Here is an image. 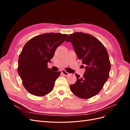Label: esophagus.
<instances>
[{
	"label": "esophagus",
	"mask_w": 130,
	"mask_h": 130,
	"mask_svg": "<svg viewBox=\"0 0 130 130\" xmlns=\"http://www.w3.org/2000/svg\"><path fill=\"white\" fill-rule=\"evenodd\" d=\"M61 73H62L64 75H65V76H67V75H69V73L67 72L66 71H65L64 70H61Z\"/></svg>",
	"instance_id": "1"
}]
</instances>
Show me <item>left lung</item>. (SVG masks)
Returning a JSON list of instances; mask_svg holds the SVG:
<instances>
[{"label": "left lung", "mask_w": 130, "mask_h": 130, "mask_svg": "<svg viewBox=\"0 0 130 130\" xmlns=\"http://www.w3.org/2000/svg\"><path fill=\"white\" fill-rule=\"evenodd\" d=\"M66 42L72 43L86 69L82 77L75 74L77 80L70 85V90L77 97L85 99L96 95L109 77L111 63L107 50L97 38L83 32L70 34Z\"/></svg>", "instance_id": "8db88e82"}]
</instances>
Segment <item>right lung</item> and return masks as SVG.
Returning a JSON list of instances; mask_svg holds the SVG:
<instances>
[{
	"label": "right lung",
	"mask_w": 130,
	"mask_h": 130,
	"mask_svg": "<svg viewBox=\"0 0 130 130\" xmlns=\"http://www.w3.org/2000/svg\"><path fill=\"white\" fill-rule=\"evenodd\" d=\"M68 36L43 34L31 38L23 47L18 58V72L23 86L30 94L42 96L53 89L61 72L52 71L48 68V63Z\"/></svg>",
	"instance_id": "1"
}]
</instances>
